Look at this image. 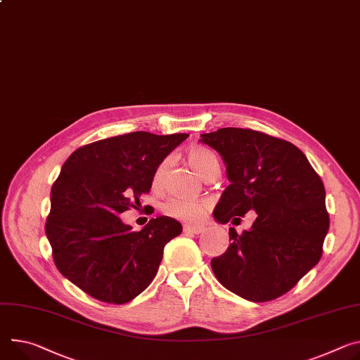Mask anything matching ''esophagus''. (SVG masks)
I'll return each mask as SVG.
<instances>
[{"mask_svg":"<svg viewBox=\"0 0 360 360\" xmlns=\"http://www.w3.org/2000/svg\"><path fill=\"white\" fill-rule=\"evenodd\" d=\"M184 231L186 234H201V233H204V226H200V225H185L184 226Z\"/></svg>","mask_w":360,"mask_h":360,"instance_id":"esophagus-1","label":"esophagus"}]
</instances>
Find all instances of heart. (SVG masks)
Returning <instances> with one entry per match:
<instances>
[{"label": "heart", "instance_id": "heart-1", "mask_svg": "<svg viewBox=\"0 0 360 360\" xmlns=\"http://www.w3.org/2000/svg\"><path fill=\"white\" fill-rule=\"evenodd\" d=\"M186 162L188 165L201 178H204V175L212 168H219L217 155L212 150L201 146H193L186 152ZM165 169H167V160H163L159 163V167L153 174L155 186L160 185L163 175H165ZM208 207L210 204L207 201L171 198L169 201H167L165 207H163V211H165V214L171 218L186 221V222H197L204 218Z\"/></svg>", "mask_w": 360, "mask_h": 360}]
</instances>
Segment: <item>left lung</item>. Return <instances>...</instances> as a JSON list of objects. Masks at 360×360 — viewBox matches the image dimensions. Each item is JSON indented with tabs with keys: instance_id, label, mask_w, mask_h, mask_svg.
<instances>
[{
	"instance_id": "left-lung-1",
	"label": "left lung",
	"mask_w": 360,
	"mask_h": 360,
	"mask_svg": "<svg viewBox=\"0 0 360 360\" xmlns=\"http://www.w3.org/2000/svg\"><path fill=\"white\" fill-rule=\"evenodd\" d=\"M226 165L230 185L214 218L226 224L257 212L243 234L230 228V247L211 259L218 281L237 296L274 300L306 276L323 252L329 231L324 185L292 143L252 129L222 127L201 135Z\"/></svg>"
}]
</instances>
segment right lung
Segmentation results:
<instances>
[{"mask_svg":"<svg viewBox=\"0 0 360 360\" xmlns=\"http://www.w3.org/2000/svg\"><path fill=\"white\" fill-rule=\"evenodd\" d=\"M186 134L132 132L76 149L51 188L46 236L58 271L93 299L123 304L153 280L163 247L182 233L171 217L141 231L119 215L139 204L153 174Z\"/></svg>","mask_w":360,"mask_h":360,"instance_id":"add662e5","label":"right lung"}]
</instances>
